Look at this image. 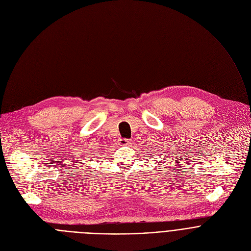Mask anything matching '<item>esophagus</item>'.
<instances>
[{"mask_svg": "<svg viewBox=\"0 0 251 251\" xmlns=\"http://www.w3.org/2000/svg\"><path fill=\"white\" fill-rule=\"evenodd\" d=\"M128 143H129V140H128V139H120V140H119V145H121V146L128 145Z\"/></svg>", "mask_w": 251, "mask_h": 251, "instance_id": "obj_1", "label": "esophagus"}]
</instances>
